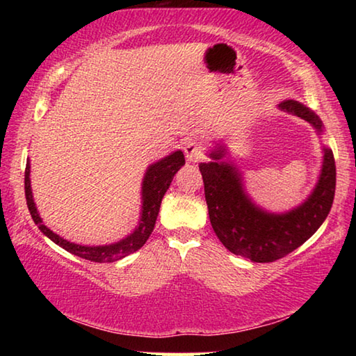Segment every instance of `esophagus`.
<instances>
[{
  "label": "esophagus",
  "instance_id": "obj_1",
  "mask_svg": "<svg viewBox=\"0 0 356 356\" xmlns=\"http://www.w3.org/2000/svg\"><path fill=\"white\" fill-rule=\"evenodd\" d=\"M184 152L186 155V159H188V161H193V163H196V161L202 160V156H204L202 146L195 140H190V141L185 143Z\"/></svg>",
  "mask_w": 356,
  "mask_h": 356
}]
</instances>
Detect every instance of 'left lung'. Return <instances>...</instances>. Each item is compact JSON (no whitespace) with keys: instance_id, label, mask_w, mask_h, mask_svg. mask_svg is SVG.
Listing matches in <instances>:
<instances>
[{"instance_id":"1","label":"left lung","mask_w":356,"mask_h":356,"mask_svg":"<svg viewBox=\"0 0 356 356\" xmlns=\"http://www.w3.org/2000/svg\"><path fill=\"white\" fill-rule=\"evenodd\" d=\"M280 108L308 120L317 130L322 129L321 119L298 102L286 100ZM210 155L215 161L200 165L209 218L221 243L234 254L261 264L286 257L321 227L333 206L336 188L333 150L325 149L321 179L309 200L284 215H270L252 206L243 193L236 168L218 161L222 150Z\"/></svg>"}]
</instances>
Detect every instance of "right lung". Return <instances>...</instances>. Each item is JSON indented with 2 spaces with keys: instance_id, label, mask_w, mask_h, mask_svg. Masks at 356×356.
Returning a JSON list of instances; mask_svg holds the SVG:
<instances>
[{
  "instance_id": "right-lung-1",
  "label": "right lung",
  "mask_w": 356,
  "mask_h": 356,
  "mask_svg": "<svg viewBox=\"0 0 356 356\" xmlns=\"http://www.w3.org/2000/svg\"><path fill=\"white\" fill-rule=\"evenodd\" d=\"M184 165H185L184 154L180 152V150H177V152L171 154L163 160L156 161V163H154L149 168L143 182V215H141L140 226H138V229L134 234H130L129 237H125L118 243L106 245V246L75 245L61 238L58 234L50 231L45 225H42L38 209H35L34 201H33L31 184H29V161L25 168V196H26L28 210L33 216V221L38 225L40 231L44 232L48 238L53 240L56 245L63 246L65 251H69L72 254L83 257L91 262H99V264L116 262L119 259L130 254V252L138 251L144 243L147 242L149 236L154 231L156 216H159L161 200H163L166 190L170 188L176 172Z\"/></svg>"
}]
</instances>
